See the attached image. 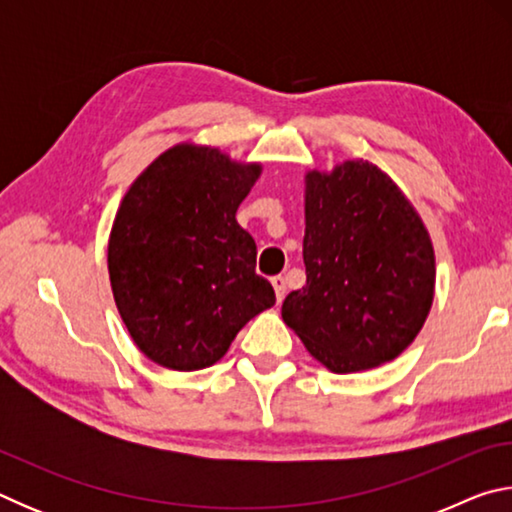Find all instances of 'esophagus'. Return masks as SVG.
<instances>
[{"mask_svg":"<svg viewBox=\"0 0 512 512\" xmlns=\"http://www.w3.org/2000/svg\"><path fill=\"white\" fill-rule=\"evenodd\" d=\"M271 284H273V289H275L277 302H282L284 296H287V280H284L282 275H275V277H271Z\"/></svg>","mask_w":512,"mask_h":512,"instance_id":"obj_1","label":"esophagus"}]
</instances>
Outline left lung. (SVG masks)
Masks as SVG:
<instances>
[{"mask_svg":"<svg viewBox=\"0 0 512 512\" xmlns=\"http://www.w3.org/2000/svg\"><path fill=\"white\" fill-rule=\"evenodd\" d=\"M307 284L282 302V320L332 372L393 361L429 316L436 257L400 187L368 160L305 176Z\"/></svg>","mask_w":512,"mask_h":512,"instance_id":"8db88e82","label":"left lung"}]
</instances>
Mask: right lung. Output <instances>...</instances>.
<instances>
[{
  "label": "right lung",
  "mask_w": 512,
  "mask_h": 512,
  "mask_svg": "<svg viewBox=\"0 0 512 512\" xmlns=\"http://www.w3.org/2000/svg\"><path fill=\"white\" fill-rule=\"evenodd\" d=\"M262 164L176 144L121 201L108 241L119 316L146 357L169 370L219 361L250 318L275 305L255 273V239L235 214Z\"/></svg>",
  "instance_id": "obj_1"
}]
</instances>
